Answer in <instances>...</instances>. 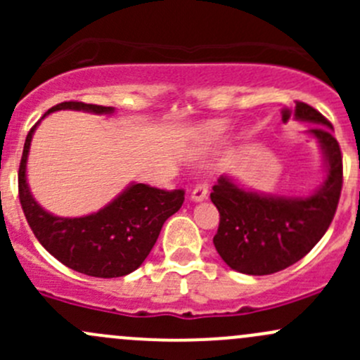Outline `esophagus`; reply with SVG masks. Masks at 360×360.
<instances>
[{
    "label": "esophagus",
    "instance_id": "obj_1",
    "mask_svg": "<svg viewBox=\"0 0 360 360\" xmlns=\"http://www.w3.org/2000/svg\"><path fill=\"white\" fill-rule=\"evenodd\" d=\"M207 195H209V186H207L205 183H200L193 191H191V200L202 202V200H205Z\"/></svg>",
    "mask_w": 360,
    "mask_h": 360
}]
</instances>
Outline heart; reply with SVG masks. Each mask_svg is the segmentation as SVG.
<instances>
[{
	"instance_id": "heart-1",
	"label": "heart",
	"mask_w": 360,
	"mask_h": 360,
	"mask_svg": "<svg viewBox=\"0 0 360 360\" xmlns=\"http://www.w3.org/2000/svg\"><path fill=\"white\" fill-rule=\"evenodd\" d=\"M228 127H230V123L226 122V120H214V122H209L203 125V137H205L207 141H217L221 139V137L226 134Z\"/></svg>"
}]
</instances>
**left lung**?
I'll return each mask as SVG.
<instances>
[{
	"label": "left lung",
	"instance_id": "8db88e82",
	"mask_svg": "<svg viewBox=\"0 0 360 360\" xmlns=\"http://www.w3.org/2000/svg\"><path fill=\"white\" fill-rule=\"evenodd\" d=\"M294 118L319 123L310 134L321 144L328 176L314 195L294 198L254 193L228 176H221L212 186L210 200L219 210L214 245L224 263L240 274L270 275L291 266L315 248L335 217L343 160L333 125L304 103H296Z\"/></svg>",
	"mask_w": 360,
	"mask_h": 360
}]
</instances>
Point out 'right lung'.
<instances>
[{
    "mask_svg": "<svg viewBox=\"0 0 360 360\" xmlns=\"http://www.w3.org/2000/svg\"><path fill=\"white\" fill-rule=\"evenodd\" d=\"M59 110H82L97 115L115 111L108 106L68 101L50 108L45 116ZM38 123L25 137L19 167L20 205L34 237L56 259L79 274L99 278L132 274L153 249L163 223L181 209L184 190L167 191L136 183L90 216H53L38 205L25 181L29 146Z\"/></svg>",
    "mask_w": 360,
    "mask_h": 360,
    "instance_id": "right-lung-1",
    "label": "right lung"
}]
</instances>
